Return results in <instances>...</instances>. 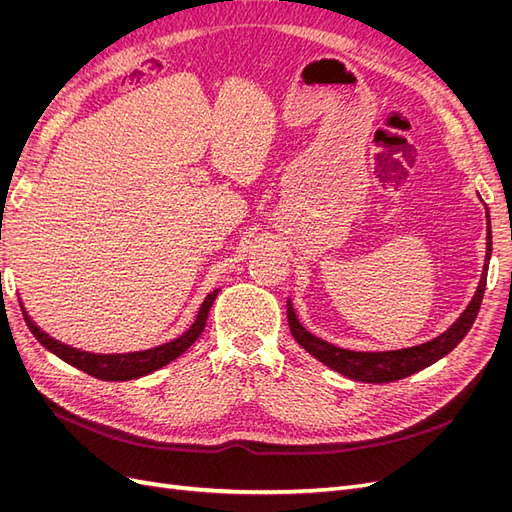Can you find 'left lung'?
<instances>
[{"instance_id":"8db88e82","label":"left lung","mask_w":512,"mask_h":512,"mask_svg":"<svg viewBox=\"0 0 512 512\" xmlns=\"http://www.w3.org/2000/svg\"><path fill=\"white\" fill-rule=\"evenodd\" d=\"M489 260H491V222H489V211H487V252H485V265L483 273H480V282L476 286V292L468 307L463 309L461 316L438 337L429 339V342L408 346V348H397V350H348L342 346H335L327 339L316 337L309 333L297 312H294L292 301L288 299V327L292 337L297 339V344L307 350L309 354L324 363L327 367L335 369L337 374H342L356 382H371V384H382V382H395L401 378H408L416 371H421L436 361L444 359V356L451 352L476 320V314L480 309V301H483L485 286H487V271H489Z\"/></svg>"}]
</instances>
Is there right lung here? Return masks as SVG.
Listing matches in <instances>:
<instances>
[{
  "instance_id": "obj_1",
  "label": "right lung",
  "mask_w": 512,
  "mask_h": 512,
  "mask_svg": "<svg viewBox=\"0 0 512 512\" xmlns=\"http://www.w3.org/2000/svg\"><path fill=\"white\" fill-rule=\"evenodd\" d=\"M220 290H213L211 294H207L203 305L198 307V314L194 318V322L190 324V329L181 333L179 337H175L173 342H166L162 346H156L151 350H141V352H128V354H91V352H83L76 350L72 346H66L57 342V339L49 337L44 331H40L36 327V322H32V318L27 316V312H23V318L27 322L29 331L34 333V337L38 342L53 352L55 356H59L61 361H66L68 365L85 371V374L94 376L98 380H106V382H123V380H136L143 378L151 371H156L168 363H173L177 356H181L185 350H188L196 339L203 333L205 324H207V316L209 309L218 297Z\"/></svg>"
}]
</instances>
